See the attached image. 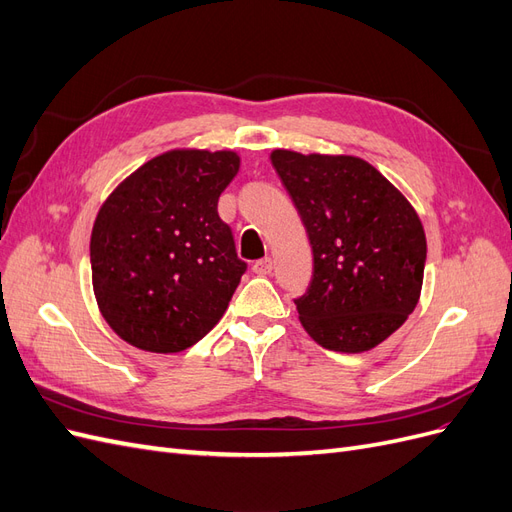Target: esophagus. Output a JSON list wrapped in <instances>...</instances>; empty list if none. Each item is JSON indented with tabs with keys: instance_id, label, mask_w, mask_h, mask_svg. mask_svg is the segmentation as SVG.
Returning a JSON list of instances; mask_svg holds the SVG:
<instances>
[{
	"instance_id": "esophagus-1",
	"label": "esophagus",
	"mask_w": 512,
	"mask_h": 512,
	"mask_svg": "<svg viewBox=\"0 0 512 512\" xmlns=\"http://www.w3.org/2000/svg\"><path fill=\"white\" fill-rule=\"evenodd\" d=\"M271 269H273V260L271 258H260V260H256L254 265H252V271L256 275H269Z\"/></svg>"
}]
</instances>
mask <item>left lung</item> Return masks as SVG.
<instances>
[{
    "mask_svg": "<svg viewBox=\"0 0 512 512\" xmlns=\"http://www.w3.org/2000/svg\"><path fill=\"white\" fill-rule=\"evenodd\" d=\"M271 164L314 254L312 282L294 299L303 329L327 350L376 348L421 297L427 241L414 207L361 158L275 149Z\"/></svg>",
    "mask_w": 512,
    "mask_h": 512,
    "instance_id": "1",
    "label": "left lung"
}]
</instances>
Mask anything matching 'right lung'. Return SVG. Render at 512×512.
<instances>
[{"mask_svg":"<svg viewBox=\"0 0 512 512\" xmlns=\"http://www.w3.org/2000/svg\"><path fill=\"white\" fill-rule=\"evenodd\" d=\"M235 151L173 149L104 200L91 230V280L104 320L147 352H181L224 316L247 265L218 200Z\"/></svg>","mask_w":512,"mask_h":512,"instance_id":"add662e5","label":"right lung"}]
</instances>
